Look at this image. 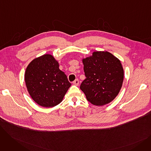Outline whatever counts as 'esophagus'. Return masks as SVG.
Wrapping results in <instances>:
<instances>
[{"mask_svg":"<svg viewBox=\"0 0 151 151\" xmlns=\"http://www.w3.org/2000/svg\"><path fill=\"white\" fill-rule=\"evenodd\" d=\"M73 84L75 86H78L79 85V80H78V79H76V80H75L73 82Z\"/></svg>","mask_w":151,"mask_h":151,"instance_id":"1","label":"esophagus"}]
</instances>
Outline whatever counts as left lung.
<instances>
[{"label": "left lung", "mask_w": 151, "mask_h": 151, "mask_svg": "<svg viewBox=\"0 0 151 151\" xmlns=\"http://www.w3.org/2000/svg\"><path fill=\"white\" fill-rule=\"evenodd\" d=\"M82 62L86 78L80 89L87 100L96 106L111 102L119 93L124 81L119 59L108 51H94Z\"/></svg>", "instance_id": "obj_1"}]
</instances>
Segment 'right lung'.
Instances as JSON below:
<instances>
[{
	"instance_id": "add662e5",
	"label": "right lung",
	"mask_w": 151,
	"mask_h": 151,
	"mask_svg": "<svg viewBox=\"0 0 151 151\" xmlns=\"http://www.w3.org/2000/svg\"><path fill=\"white\" fill-rule=\"evenodd\" d=\"M24 80L28 92L37 104L52 108L62 101L71 86L58 60L45 54L32 60L26 68Z\"/></svg>"
}]
</instances>
